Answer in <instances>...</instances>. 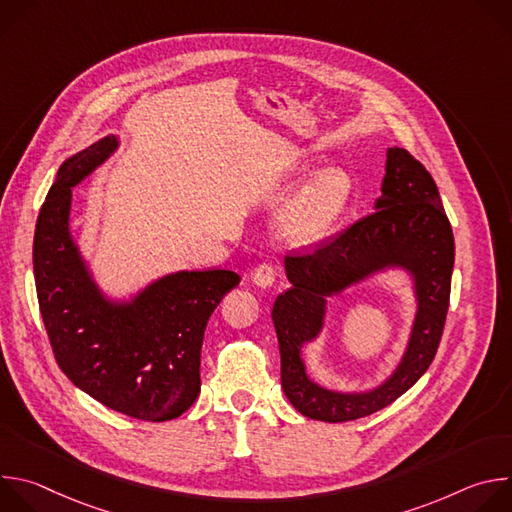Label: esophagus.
Returning <instances> with one entry per match:
<instances>
[{
	"label": "esophagus",
	"instance_id": "obj_1",
	"mask_svg": "<svg viewBox=\"0 0 512 512\" xmlns=\"http://www.w3.org/2000/svg\"><path fill=\"white\" fill-rule=\"evenodd\" d=\"M275 277H277V267H275L273 263H269V261L259 263V265L255 267V271H253V281H255L259 287H269V285H273Z\"/></svg>",
	"mask_w": 512,
	"mask_h": 512
}]
</instances>
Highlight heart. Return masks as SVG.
<instances>
[{"instance_id":"obj_1","label":"heart","mask_w":512,"mask_h":512,"mask_svg":"<svg viewBox=\"0 0 512 512\" xmlns=\"http://www.w3.org/2000/svg\"><path fill=\"white\" fill-rule=\"evenodd\" d=\"M350 196V178L340 168L320 172L304 190L289 202L281 231L298 245L314 243L324 237Z\"/></svg>"}]
</instances>
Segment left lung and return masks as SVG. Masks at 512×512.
Returning <instances> with one entry per match:
<instances>
[{
    "instance_id": "left-lung-1",
    "label": "left lung",
    "mask_w": 512,
    "mask_h": 512,
    "mask_svg": "<svg viewBox=\"0 0 512 512\" xmlns=\"http://www.w3.org/2000/svg\"><path fill=\"white\" fill-rule=\"evenodd\" d=\"M375 208L342 233L320 241L314 251L285 257L291 287L277 296L271 312L281 354V387L289 403L310 419L354 421L391 405L429 369L444 334L454 233L431 174L407 150L387 152V174ZM393 264L414 275L418 296L414 332L398 371L369 394H336L316 386L305 375L301 344L317 335L325 298Z\"/></svg>"
}]
</instances>
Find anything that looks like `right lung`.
<instances>
[{"mask_svg":"<svg viewBox=\"0 0 512 512\" xmlns=\"http://www.w3.org/2000/svg\"><path fill=\"white\" fill-rule=\"evenodd\" d=\"M117 148L109 135L68 158L48 190L34 233L42 322L60 371L105 407L141 421L182 415L200 393L204 328L241 277L231 269L178 271L129 304H111L68 231L72 186Z\"/></svg>","mask_w":512,"mask_h":512,"instance_id":"obj_1","label":"right lung"}]
</instances>
